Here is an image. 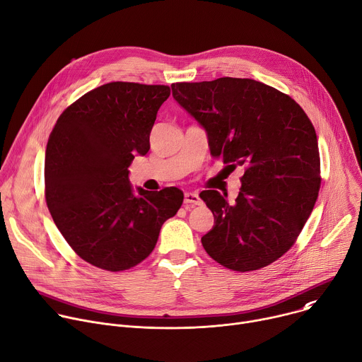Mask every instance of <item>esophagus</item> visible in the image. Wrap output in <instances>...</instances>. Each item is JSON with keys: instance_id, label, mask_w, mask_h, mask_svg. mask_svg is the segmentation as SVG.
I'll list each match as a JSON object with an SVG mask.
<instances>
[{"instance_id": "obj_1", "label": "esophagus", "mask_w": 362, "mask_h": 362, "mask_svg": "<svg viewBox=\"0 0 362 362\" xmlns=\"http://www.w3.org/2000/svg\"><path fill=\"white\" fill-rule=\"evenodd\" d=\"M185 204H186V205H201L202 201H201L198 193L186 192V193H185Z\"/></svg>"}]
</instances>
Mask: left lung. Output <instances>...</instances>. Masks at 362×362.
Segmentation results:
<instances>
[{"label": "left lung", "mask_w": 362, "mask_h": 362, "mask_svg": "<svg viewBox=\"0 0 362 362\" xmlns=\"http://www.w3.org/2000/svg\"><path fill=\"white\" fill-rule=\"evenodd\" d=\"M176 103L206 131L214 157L244 166L235 204L218 190L199 196L215 225L202 237L221 266L252 272L272 264L298 240L317 199L316 131L291 98L254 79L219 78L172 85Z\"/></svg>", "instance_id": "left-lung-1"}]
</instances>
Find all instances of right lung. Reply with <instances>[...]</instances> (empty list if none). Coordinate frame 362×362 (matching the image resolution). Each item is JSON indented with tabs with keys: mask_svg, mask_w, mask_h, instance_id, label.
I'll return each mask as SVG.
<instances>
[{
	"mask_svg": "<svg viewBox=\"0 0 362 362\" xmlns=\"http://www.w3.org/2000/svg\"><path fill=\"white\" fill-rule=\"evenodd\" d=\"M164 85L111 82L81 96L59 117L46 147V202L72 250L108 272L137 266L154 250L161 225L183 192L129 183V164L150 150Z\"/></svg>",
	"mask_w": 362,
	"mask_h": 362,
	"instance_id": "right-lung-1",
	"label": "right lung"
}]
</instances>
